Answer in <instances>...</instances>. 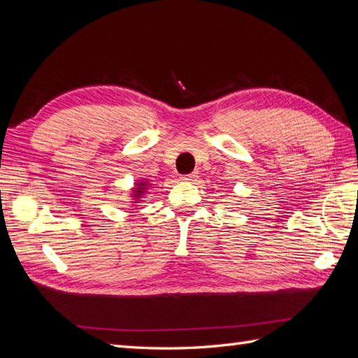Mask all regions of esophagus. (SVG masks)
Listing matches in <instances>:
<instances>
[{
    "instance_id": "obj_1",
    "label": "esophagus",
    "mask_w": 358,
    "mask_h": 358,
    "mask_svg": "<svg viewBox=\"0 0 358 358\" xmlns=\"http://www.w3.org/2000/svg\"><path fill=\"white\" fill-rule=\"evenodd\" d=\"M196 178H197V173H189V175L180 176V180H183V182H192Z\"/></svg>"
}]
</instances>
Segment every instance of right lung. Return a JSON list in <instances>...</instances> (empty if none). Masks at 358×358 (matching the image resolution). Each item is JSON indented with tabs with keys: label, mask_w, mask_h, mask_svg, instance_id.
<instances>
[{
	"label": "right lung",
	"mask_w": 358,
	"mask_h": 358,
	"mask_svg": "<svg viewBox=\"0 0 358 358\" xmlns=\"http://www.w3.org/2000/svg\"><path fill=\"white\" fill-rule=\"evenodd\" d=\"M137 187H138V188H134V194H133V197H134L136 200H138L140 196H143V194H145V191H146V183H145V182H140V183H137Z\"/></svg>",
	"instance_id": "obj_1"
}]
</instances>
